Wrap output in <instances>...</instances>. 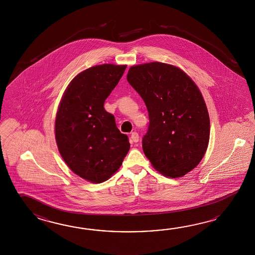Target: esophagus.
Listing matches in <instances>:
<instances>
[{
    "instance_id": "1",
    "label": "esophagus",
    "mask_w": 255,
    "mask_h": 255,
    "mask_svg": "<svg viewBox=\"0 0 255 255\" xmlns=\"http://www.w3.org/2000/svg\"><path fill=\"white\" fill-rule=\"evenodd\" d=\"M130 138H131L132 142H135V143H136V142H138V140H139V135H138V134H137L136 132H132V133H131V136H130Z\"/></svg>"
}]
</instances>
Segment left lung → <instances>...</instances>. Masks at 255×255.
Returning <instances> with one entry per match:
<instances>
[{
    "instance_id": "left-lung-1",
    "label": "left lung",
    "mask_w": 255,
    "mask_h": 255,
    "mask_svg": "<svg viewBox=\"0 0 255 255\" xmlns=\"http://www.w3.org/2000/svg\"><path fill=\"white\" fill-rule=\"evenodd\" d=\"M127 79L147 109L142 147L153 168L174 179L190 172L210 139L208 109L195 83L181 69L159 62L130 67Z\"/></svg>"
}]
</instances>
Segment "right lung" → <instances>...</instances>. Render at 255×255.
<instances>
[{"instance_id": "add662e5", "label": "right lung", "mask_w": 255, "mask_h": 255, "mask_svg": "<svg viewBox=\"0 0 255 255\" xmlns=\"http://www.w3.org/2000/svg\"><path fill=\"white\" fill-rule=\"evenodd\" d=\"M127 65H96L70 82L55 119V139L71 170L93 183L109 179L120 168L130 144L117 128L105 100L119 84Z\"/></svg>"}]
</instances>
